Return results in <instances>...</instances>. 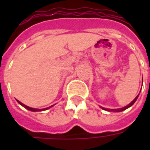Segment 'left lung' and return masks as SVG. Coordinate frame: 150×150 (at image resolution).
Segmentation results:
<instances>
[{
    "label": "left lung",
    "instance_id": "left-lung-1",
    "mask_svg": "<svg viewBox=\"0 0 150 150\" xmlns=\"http://www.w3.org/2000/svg\"><path fill=\"white\" fill-rule=\"evenodd\" d=\"M138 96H139V95H138ZM138 96H137V97H136L135 99H134V100H132V102H131V103L129 104V105H127V106H125V107H124V108H117V109H108V108H107V109H106V108H103V109H104V110L109 111V112H112H112H121V111H124V110H125V109H127L128 108L131 107L132 104L135 103L136 100H137V98H138Z\"/></svg>",
    "mask_w": 150,
    "mask_h": 150
}]
</instances>
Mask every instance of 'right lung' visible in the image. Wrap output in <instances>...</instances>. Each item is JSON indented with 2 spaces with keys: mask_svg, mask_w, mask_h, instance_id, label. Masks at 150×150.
<instances>
[{
  "mask_svg": "<svg viewBox=\"0 0 150 150\" xmlns=\"http://www.w3.org/2000/svg\"><path fill=\"white\" fill-rule=\"evenodd\" d=\"M18 102L19 103V104H21V106H23L24 108H25L26 109H28V110H30L32 111V112H38V111H42V110H46V109H48V108H50V107H52V106H50V108H46V109L44 108V109H37V108H30V107H28V106H26V105H25V104H23L22 103H21L20 101L18 100Z\"/></svg>",
  "mask_w": 150,
  "mask_h": 150,
  "instance_id": "right-lung-1",
  "label": "right lung"
}]
</instances>
